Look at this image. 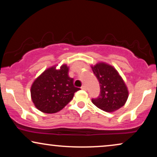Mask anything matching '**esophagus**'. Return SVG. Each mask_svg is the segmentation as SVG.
<instances>
[{
    "mask_svg": "<svg viewBox=\"0 0 157 157\" xmlns=\"http://www.w3.org/2000/svg\"><path fill=\"white\" fill-rule=\"evenodd\" d=\"M81 89H83V90H86V86H85V85H83L81 87Z\"/></svg>",
    "mask_w": 157,
    "mask_h": 157,
    "instance_id": "34e87169",
    "label": "esophagus"
}]
</instances>
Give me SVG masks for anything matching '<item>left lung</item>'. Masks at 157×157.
<instances>
[{
    "mask_svg": "<svg viewBox=\"0 0 157 157\" xmlns=\"http://www.w3.org/2000/svg\"><path fill=\"white\" fill-rule=\"evenodd\" d=\"M91 68L101 89L99 96L92 98V103L106 112H113L121 108L127 101L128 91L117 71L104 62L91 66Z\"/></svg>",
    "mask_w": 157,
    "mask_h": 157,
    "instance_id": "left-lung-1",
    "label": "left lung"
}]
</instances>
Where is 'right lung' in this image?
Wrapping results in <instances>:
<instances>
[{"label":"right lung","instance_id":"obj_1","mask_svg":"<svg viewBox=\"0 0 157 157\" xmlns=\"http://www.w3.org/2000/svg\"><path fill=\"white\" fill-rule=\"evenodd\" d=\"M47 68L35 81L31 88L32 101L38 110L53 113L63 109L79 88L74 86V78L68 76V67L63 64Z\"/></svg>","mask_w":157,"mask_h":157}]
</instances>
